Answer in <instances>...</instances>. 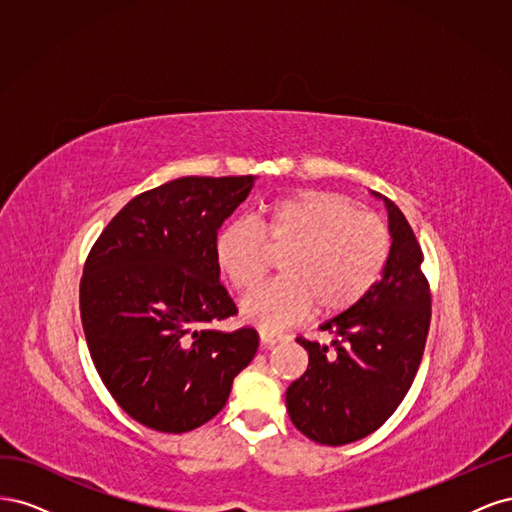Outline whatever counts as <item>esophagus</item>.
I'll return each instance as SVG.
<instances>
[{
	"label": "esophagus",
	"mask_w": 512,
	"mask_h": 512,
	"mask_svg": "<svg viewBox=\"0 0 512 512\" xmlns=\"http://www.w3.org/2000/svg\"><path fill=\"white\" fill-rule=\"evenodd\" d=\"M286 339V335H282V333H271V331H260V346L265 348V350H269V348H273L277 342H284Z\"/></svg>",
	"instance_id": "34e87169"
}]
</instances>
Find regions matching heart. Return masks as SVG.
Here are the masks:
<instances>
[{
    "label": "heart",
    "mask_w": 512,
    "mask_h": 512,
    "mask_svg": "<svg viewBox=\"0 0 512 512\" xmlns=\"http://www.w3.org/2000/svg\"><path fill=\"white\" fill-rule=\"evenodd\" d=\"M393 237L380 218L352 198L303 190L260 205L254 224L230 222L215 239V260L228 284L247 292L282 256V277L247 294L241 316L260 329H282L318 316H337L365 299L391 258Z\"/></svg>",
    "instance_id": "heart-1"
}]
</instances>
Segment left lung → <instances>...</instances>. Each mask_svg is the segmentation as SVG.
<instances>
[{"label": "left lung", "instance_id": "1", "mask_svg": "<svg viewBox=\"0 0 512 512\" xmlns=\"http://www.w3.org/2000/svg\"><path fill=\"white\" fill-rule=\"evenodd\" d=\"M384 203L393 247L378 284L361 303L322 324L335 337L333 350L297 337L309 363L288 386L286 408L294 427L318 444H350L382 427L423 359L431 320L423 250L406 215L393 200Z\"/></svg>", "mask_w": 512, "mask_h": 512}]
</instances>
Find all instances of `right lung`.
<instances>
[{
  "mask_svg": "<svg viewBox=\"0 0 512 512\" xmlns=\"http://www.w3.org/2000/svg\"><path fill=\"white\" fill-rule=\"evenodd\" d=\"M252 185V175L181 177L138 194L85 260L81 320L91 361L123 412L149 429L205 425L254 359V329H198L237 314L220 284L215 239Z\"/></svg>",
  "mask_w": 512,
  "mask_h": 512,
  "instance_id": "1",
  "label": "right lung"
}]
</instances>
